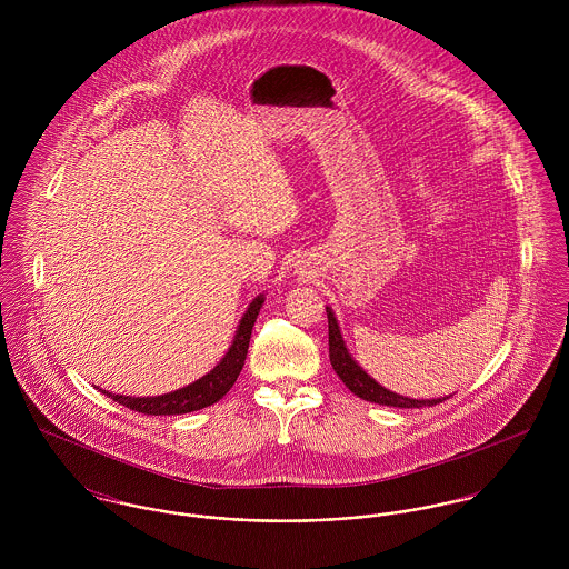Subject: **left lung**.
Returning <instances> with one entry per match:
<instances>
[{
    "label": "left lung",
    "instance_id": "left-lung-1",
    "mask_svg": "<svg viewBox=\"0 0 569 569\" xmlns=\"http://www.w3.org/2000/svg\"><path fill=\"white\" fill-rule=\"evenodd\" d=\"M326 316H328V357L332 363V370L337 372V377L343 381V386L357 395L363 401L370 403H379V406L388 407H429L436 403H442L449 397H440V399H409L403 395H397L388 388H383L381 383H377L350 355V350L346 348V341L341 337V330L337 325V318L332 313L330 307H326Z\"/></svg>",
    "mask_w": 569,
    "mask_h": 569
}]
</instances>
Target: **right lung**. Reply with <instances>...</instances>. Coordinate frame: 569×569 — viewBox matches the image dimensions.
I'll use <instances>...</instances> for the list:
<instances>
[{"label":"right lung","mask_w":569,"mask_h":569,"mask_svg":"<svg viewBox=\"0 0 569 569\" xmlns=\"http://www.w3.org/2000/svg\"><path fill=\"white\" fill-rule=\"evenodd\" d=\"M264 302V293L256 296L247 311L241 318V322L237 326L234 339L228 348V352L223 355V359L201 379L192 381L186 388H179L174 392L160 395V397H122V395H111L107 390H100L104 397H111L113 401H118L120 406L142 411V413H151V416H172V413H188V411H197L203 407L214 406L219 399H223L230 388L234 386V381L239 379L241 370L244 366V357H247V348H249V337H251V328L260 313V307Z\"/></svg>","instance_id":"obj_1"}]
</instances>
